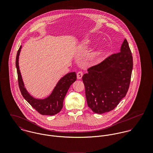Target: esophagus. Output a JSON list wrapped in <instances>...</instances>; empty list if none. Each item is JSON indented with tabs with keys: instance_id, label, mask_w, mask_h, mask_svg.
I'll return each mask as SVG.
<instances>
[{
	"instance_id": "34e87169",
	"label": "esophagus",
	"mask_w": 153,
	"mask_h": 153,
	"mask_svg": "<svg viewBox=\"0 0 153 153\" xmlns=\"http://www.w3.org/2000/svg\"><path fill=\"white\" fill-rule=\"evenodd\" d=\"M76 75H77V78H78V79H81L82 78V76H83V72H81V71H79V72L77 73Z\"/></svg>"
}]
</instances>
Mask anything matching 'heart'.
Returning <instances> with one entry per match:
<instances>
[{"label": "heart", "instance_id": "1", "mask_svg": "<svg viewBox=\"0 0 153 153\" xmlns=\"http://www.w3.org/2000/svg\"><path fill=\"white\" fill-rule=\"evenodd\" d=\"M100 51H101V49H100L99 50V52H100Z\"/></svg>", "mask_w": 153, "mask_h": 153}]
</instances>
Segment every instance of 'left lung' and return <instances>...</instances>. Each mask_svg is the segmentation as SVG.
<instances>
[{
    "label": "left lung",
    "mask_w": 153,
    "mask_h": 153,
    "mask_svg": "<svg viewBox=\"0 0 153 153\" xmlns=\"http://www.w3.org/2000/svg\"><path fill=\"white\" fill-rule=\"evenodd\" d=\"M132 67L131 50L125 39L120 52L88 69L82 81L88 106L93 112L103 114L118 105L128 90Z\"/></svg>",
    "instance_id": "left-lung-1"
}]
</instances>
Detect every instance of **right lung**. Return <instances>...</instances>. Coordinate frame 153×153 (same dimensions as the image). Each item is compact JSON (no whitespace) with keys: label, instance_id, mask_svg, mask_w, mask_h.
Listing matches in <instances>:
<instances>
[{"label":"right lung","instance_id":"1","mask_svg":"<svg viewBox=\"0 0 153 153\" xmlns=\"http://www.w3.org/2000/svg\"><path fill=\"white\" fill-rule=\"evenodd\" d=\"M22 46L18 51L16 58V66L17 69L18 84L23 98L29 104L41 115H53L61 111L63 107V102L66 94L70 86L76 80V75L75 72H69L63 76L58 82L52 94L43 100L36 99L32 97L24 87L23 82L19 68V56Z\"/></svg>","mask_w":153,"mask_h":153}]
</instances>
